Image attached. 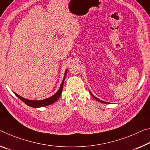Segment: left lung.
I'll return each instance as SVG.
<instances>
[{"label":"left lung","instance_id":"8db88e82","mask_svg":"<svg viewBox=\"0 0 150 150\" xmlns=\"http://www.w3.org/2000/svg\"><path fill=\"white\" fill-rule=\"evenodd\" d=\"M89 92H90V91H89ZM90 93H91V96H93V97H94V98H95V99H96V100H97V101H99V102H101V103H107V102H105V101H101V100H100V99H97V97H95V96H93V94L91 93V92H90Z\"/></svg>","mask_w":150,"mask_h":150}]
</instances>
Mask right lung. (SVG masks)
<instances>
[{"label":"right lung","mask_w":150,"mask_h":150,"mask_svg":"<svg viewBox=\"0 0 150 150\" xmlns=\"http://www.w3.org/2000/svg\"><path fill=\"white\" fill-rule=\"evenodd\" d=\"M67 70H66L65 72V76H64L63 80L62 83H61V85L60 86V88L58 90V91L55 94L53 95V96L49 97V98L43 99V100H28V99H26L23 97H21L20 96H18V94H16V93H14L15 94V96L16 97H18L21 101H23L24 103H25L26 105H27L30 107H32V108H41V107H45V106H47L51 105V104H53L54 102H56L58 100V99L60 97L61 93H62V91H63V83H64V80H65V78L66 77V74H67Z\"/></svg>","instance_id":"obj_1"}]
</instances>
